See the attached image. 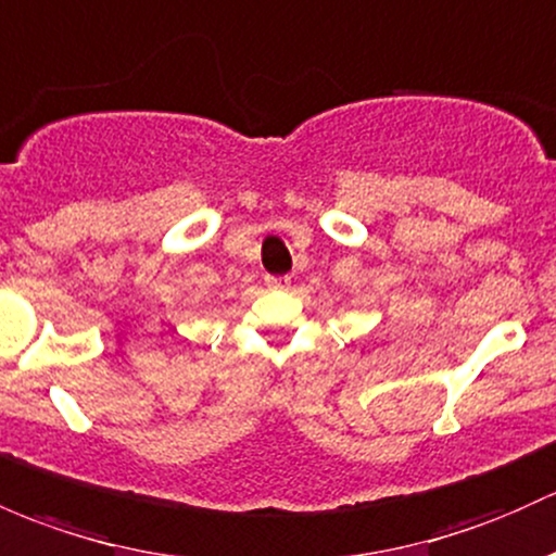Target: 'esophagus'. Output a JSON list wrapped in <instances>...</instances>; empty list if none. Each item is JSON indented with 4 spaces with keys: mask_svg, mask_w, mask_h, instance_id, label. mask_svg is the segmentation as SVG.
I'll list each match as a JSON object with an SVG mask.
<instances>
[{
    "mask_svg": "<svg viewBox=\"0 0 556 556\" xmlns=\"http://www.w3.org/2000/svg\"><path fill=\"white\" fill-rule=\"evenodd\" d=\"M265 283L270 286V289H289L291 278L289 276H265Z\"/></svg>",
    "mask_w": 556,
    "mask_h": 556,
    "instance_id": "1",
    "label": "esophagus"
}]
</instances>
